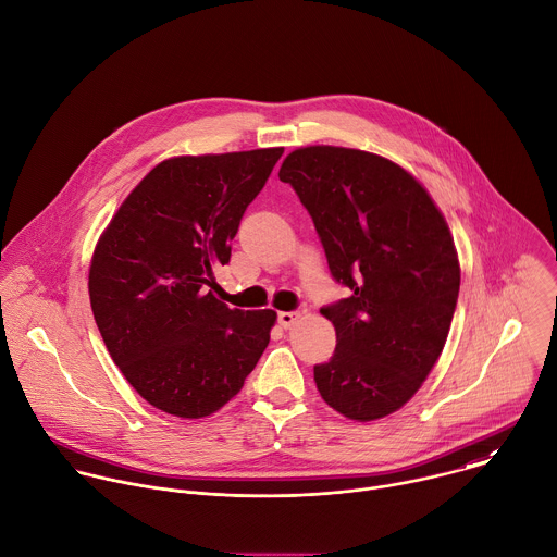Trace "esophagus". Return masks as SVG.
<instances>
[{"mask_svg": "<svg viewBox=\"0 0 557 557\" xmlns=\"http://www.w3.org/2000/svg\"><path fill=\"white\" fill-rule=\"evenodd\" d=\"M297 321H299V312H280V314H277V323H280L284 330L293 327Z\"/></svg>", "mask_w": 557, "mask_h": 557, "instance_id": "esophagus-1", "label": "esophagus"}]
</instances>
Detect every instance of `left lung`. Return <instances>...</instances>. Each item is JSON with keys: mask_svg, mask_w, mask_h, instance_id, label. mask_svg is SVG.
<instances>
[{"mask_svg": "<svg viewBox=\"0 0 557 557\" xmlns=\"http://www.w3.org/2000/svg\"><path fill=\"white\" fill-rule=\"evenodd\" d=\"M310 212L332 277L351 295L321 308L336 351L314 367L330 408L351 421L397 412L443 354L460 293L454 236L430 193L377 153L312 145L280 169Z\"/></svg>", "mask_w": 557, "mask_h": 557, "instance_id": "left-lung-1", "label": "left lung"}]
</instances>
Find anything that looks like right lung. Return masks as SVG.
I'll list each match as a JSON object with an SVG mask.
<instances>
[{"label": "right lung", "instance_id": "obj_1", "mask_svg": "<svg viewBox=\"0 0 557 557\" xmlns=\"http://www.w3.org/2000/svg\"><path fill=\"white\" fill-rule=\"evenodd\" d=\"M282 153L162 160L97 240L88 271L95 323L132 388L166 414L201 419L223 408L269 345L273 310L227 308L208 288Z\"/></svg>", "mask_w": 557, "mask_h": 557}]
</instances>
